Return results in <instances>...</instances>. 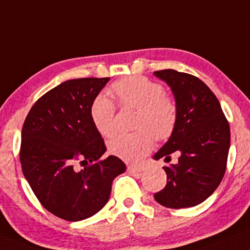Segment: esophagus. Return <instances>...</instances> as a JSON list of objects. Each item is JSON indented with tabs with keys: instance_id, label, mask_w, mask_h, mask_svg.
Returning a JSON list of instances; mask_svg holds the SVG:
<instances>
[{
	"instance_id": "1",
	"label": "esophagus",
	"mask_w": 250,
	"mask_h": 250,
	"mask_svg": "<svg viewBox=\"0 0 250 250\" xmlns=\"http://www.w3.org/2000/svg\"><path fill=\"white\" fill-rule=\"evenodd\" d=\"M127 171L130 174H138L143 171V167H137V166H127Z\"/></svg>"
}]
</instances>
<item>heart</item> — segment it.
Segmentation results:
<instances>
[{
  "instance_id": "heart-1",
  "label": "heart",
  "mask_w": 250,
  "mask_h": 250,
  "mask_svg": "<svg viewBox=\"0 0 250 250\" xmlns=\"http://www.w3.org/2000/svg\"><path fill=\"white\" fill-rule=\"evenodd\" d=\"M111 94L122 107L137 110L135 127L138 132L119 134L109 143V150L126 162H138L153 148V137L166 140L177 123V105L166 96L163 87L143 76H131L113 83ZM115 104L104 95L95 98L90 107V118L95 128L103 137L116 131Z\"/></svg>"
}]
</instances>
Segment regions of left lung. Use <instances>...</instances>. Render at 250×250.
Wrapping results in <instances>:
<instances>
[{
  "label": "left lung",
  "mask_w": 250,
  "mask_h": 250,
  "mask_svg": "<svg viewBox=\"0 0 250 250\" xmlns=\"http://www.w3.org/2000/svg\"><path fill=\"white\" fill-rule=\"evenodd\" d=\"M171 89L177 105V123L154 160L177 153L176 163L163 167L167 186L154 195L169 208H192L208 199L226 171L230 144L229 125L219 101L202 80L174 69L154 72Z\"/></svg>",
  "instance_id": "obj_1"
}]
</instances>
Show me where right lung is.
Wrapping results in <instances>:
<instances>
[{"mask_svg": "<svg viewBox=\"0 0 250 250\" xmlns=\"http://www.w3.org/2000/svg\"><path fill=\"white\" fill-rule=\"evenodd\" d=\"M109 80L62 82L36 102L21 128L24 177L42 205L61 219L96 214L109 200L112 181L126 170L116 156L100 160L106 147L90 118L92 102Z\"/></svg>", "mask_w": 250, "mask_h": 250, "instance_id": "1", "label": "right lung"}]
</instances>
